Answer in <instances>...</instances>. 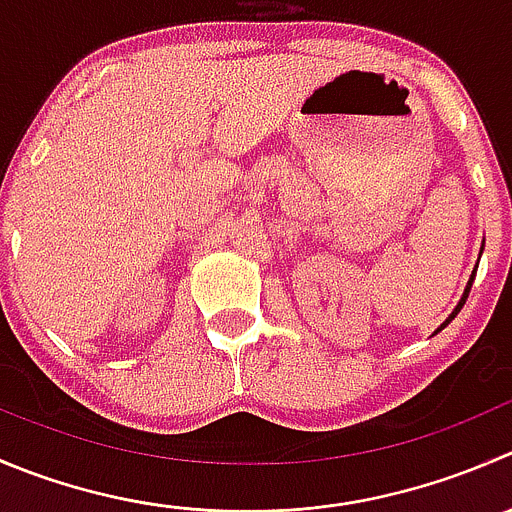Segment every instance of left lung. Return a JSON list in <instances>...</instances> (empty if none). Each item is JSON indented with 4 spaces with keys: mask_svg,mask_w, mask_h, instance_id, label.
<instances>
[{
    "mask_svg": "<svg viewBox=\"0 0 512 512\" xmlns=\"http://www.w3.org/2000/svg\"><path fill=\"white\" fill-rule=\"evenodd\" d=\"M475 272H478V270H473V275H470L468 285H465V290H463V297H460V300H458V305H455V310H453V312H450V315H448V317H445V322H443V325H440V327H438V330H435V332H433V335H438V332H440V330H445V327H448V325H450V322H453V320H455V315H458V312H460V310H463L465 300H468V295H470V287H473V280H475Z\"/></svg>",
    "mask_w": 512,
    "mask_h": 512,
    "instance_id": "8db88e82",
    "label": "left lung"
}]
</instances>
